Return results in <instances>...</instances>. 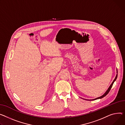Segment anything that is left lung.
Wrapping results in <instances>:
<instances>
[{"instance_id": "1", "label": "left lung", "mask_w": 125, "mask_h": 125, "mask_svg": "<svg viewBox=\"0 0 125 125\" xmlns=\"http://www.w3.org/2000/svg\"><path fill=\"white\" fill-rule=\"evenodd\" d=\"M117 77H118V70H117V75H116V76H115V79H114V80H113V82L112 83V84L110 85V86H109V87L108 88V89L106 90V91H105V93H104L103 95H102V96H99V97H98L95 98H94V99H86L82 98V99H85V100H87V101H94V100H96V99H101V98H103L105 96H106V95L108 94V93H109V91H110V90H111V88H112V86H113V84H114V82L116 80V79H117Z\"/></svg>"}]
</instances>
